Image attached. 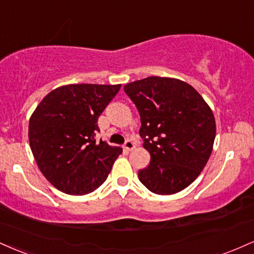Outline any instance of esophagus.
I'll return each instance as SVG.
<instances>
[{
    "label": "esophagus",
    "mask_w": 254,
    "mask_h": 254,
    "mask_svg": "<svg viewBox=\"0 0 254 254\" xmlns=\"http://www.w3.org/2000/svg\"><path fill=\"white\" fill-rule=\"evenodd\" d=\"M133 148H135V143H133L131 139H127V142L124 143V149H125V150L130 151V150H132Z\"/></svg>",
    "instance_id": "esophagus-1"
}]
</instances>
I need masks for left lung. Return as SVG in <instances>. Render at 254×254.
I'll list each match as a JSON object with an SVG mask.
<instances>
[{
	"instance_id": "1",
	"label": "left lung",
	"mask_w": 254,
	"mask_h": 254,
	"mask_svg": "<svg viewBox=\"0 0 254 254\" xmlns=\"http://www.w3.org/2000/svg\"><path fill=\"white\" fill-rule=\"evenodd\" d=\"M140 117L139 136L150 164L139 181L155 194L170 195L187 188L212 154L216 127L212 110L187 82L148 77L124 86Z\"/></svg>"
}]
</instances>
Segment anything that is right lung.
Instances as JSON below:
<instances>
[{
    "mask_svg": "<svg viewBox=\"0 0 254 254\" xmlns=\"http://www.w3.org/2000/svg\"><path fill=\"white\" fill-rule=\"evenodd\" d=\"M121 85L73 84L46 96L29 119V143L39 169L63 193L85 195L102 186L122 148L100 139L98 117Z\"/></svg>",
    "mask_w": 254,
    "mask_h": 254,
    "instance_id": "obj_1",
    "label": "right lung"
}]
</instances>
